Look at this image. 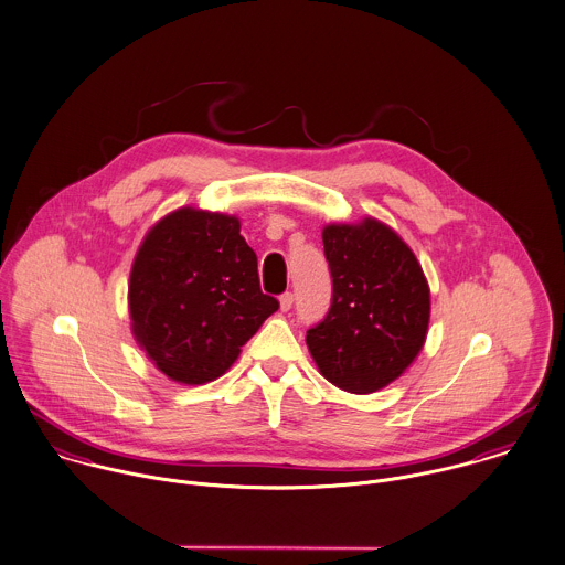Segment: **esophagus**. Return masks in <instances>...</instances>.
I'll return each mask as SVG.
<instances>
[{
	"label": "esophagus",
	"instance_id": "34e87169",
	"mask_svg": "<svg viewBox=\"0 0 565 565\" xmlns=\"http://www.w3.org/2000/svg\"><path fill=\"white\" fill-rule=\"evenodd\" d=\"M294 307V294H282L280 296V311H289Z\"/></svg>",
	"mask_w": 565,
	"mask_h": 565
}]
</instances>
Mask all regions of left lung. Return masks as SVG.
Instances as JSON below:
<instances>
[{
    "label": "left lung",
    "instance_id": "left-lung-1",
    "mask_svg": "<svg viewBox=\"0 0 565 565\" xmlns=\"http://www.w3.org/2000/svg\"><path fill=\"white\" fill-rule=\"evenodd\" d=\"M333 278L327 318L307 347L333 385L369 394L405 373L429 324V285L405 241L385 223H331L322 230Z\"/></svg>",
    "mask_w": 565,
    "mask_h": 565
}]
</instances>
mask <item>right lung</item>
Wrapping results in <instances>:
<instances>
[{
    "mask_svg": "<svg viewBox=\"0 0 565 565\" xmlns=\"http://www.w3.org/2000/svg\"><path fill=\"white\" fill-rule=\"evenodd\" d=\"M278 309L230 214L180 207L145 236L129 278L131 331L158 371L201 385L223 375Z\"/></svg>",
    "mask_w": 565,
    "mask_h": 565,
    "instance_id": "add662e5",
    "label": "right lung"
}]
</instances>
